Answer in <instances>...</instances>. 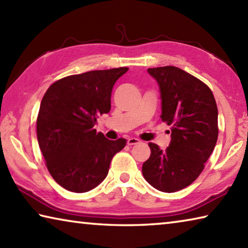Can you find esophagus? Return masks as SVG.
<instances>
[{
  "instance_id": "1",
  "label": "esophagus",
  "mask_w": 248,
  "mask_h": 248,
  "mask_svg": "<svg viewBox=\"0 0 248 248\" xmlns=\"http://www.w3.org/2000/svg\"><path fill=\"white\" fill-rule=\"evenodd\" d=\"M139 143H140V140L137 139V138H129L128 139V145H134Z\"/></svg>"
}]
</instances>
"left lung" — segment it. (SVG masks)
Returning <instances> with one entry per match:
<instances>
[{"label": "left lung", "instance_id": "obj_1", "mask_svg": "<svg viewBox=\"0 0 248 248\" xmlns=\"http://www.w3.org/2000/svg\"><path fill=\"white\" fill-rule=\"evenodd\" d=\"M161 93L163 121L170 125L166 150L149 143L142 174L151 186L174 192L189 186L204 169L217 140V108L211 90L176 66L148 69Z\"/></svg>", "mask_w": 248, "mask_h": 248}]
</instances>
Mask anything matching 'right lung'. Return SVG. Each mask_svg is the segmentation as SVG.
<instances>
[{"label":"right lung","instance_id":"right-lung-1","mask_svg":"<svg viewBox=\"0 0 248 248\" xmlns=\"http://www.w3.org/2000/svg\"><path fill=\"white\" fill-rule=\"evenodd\" d=\"M128 68L90 71L54 82L41 100L37 138L49 173L73 192H86L106 178L114 155L127 140H108L94 129L110 111L111 92Z\"/></svg>","mask_w":248,"mask_h":248}]
</instances>
